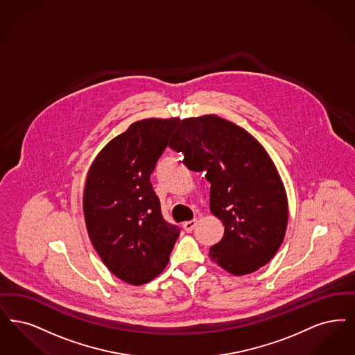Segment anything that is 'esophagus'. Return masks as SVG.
<instances>
[{
	"instance_id": "1",
	"label": "esophagus",
	"mask_w": 355,
	"mask_h": 355,
	"mask_svg": "<svg viewBox=\"0 0 355 355\" xmlns=\"http://www.w3.org/2000/svg\"><path fill=\"white\" fill-rule=\"evenodd\" d=\"M184 230L186 232H191L194 227L197 226V220L196 219H193V220H187V222H184Z\"/></svg>"
}]
</instances>
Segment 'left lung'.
<instances>
[{
    "mask_svg": "<svg viewBox=\"0 0 355 355\" xmlns=\"http://www.w3.org/2000/svg\"><path fill=\"white\" fill-rule=\"evenodd\" d=\"M169 146L211 184L210 210L225 226L211 260L235 276L266 266L285 236L288 198L263 145L226 119L205 114L184 119Z\"/></svg>",
    "mask_w": 355,
    "mask_h": 355,
    "instance_id": "1",
    "label": "left lung"
}]
</instances>
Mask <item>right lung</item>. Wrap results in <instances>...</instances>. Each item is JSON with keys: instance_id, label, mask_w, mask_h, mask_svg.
I'll use <instances>...</instances> for the list:
<instances>
[{"instance_id": "right-lung-1", "label": "right lung", "mask_w": 355, "mask_h": 355, "mask_svg": "<svg viewBox=\"0 0 355 355\" xmlns=\"http://www.w3.org/2000/svg\"><path fill=\"white\" fill-rule=\"evenodd\" d=\"M180 119H144L94 159L83 193L88 236L105 267L130 285L152 282L168 266L180 230L165 222L150 184L157 159Z\"/></svg>"}]
</instances>
